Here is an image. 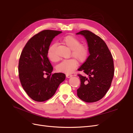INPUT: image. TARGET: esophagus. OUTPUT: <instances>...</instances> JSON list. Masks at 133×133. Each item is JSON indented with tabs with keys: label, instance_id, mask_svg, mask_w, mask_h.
Segmentation results:
<instances>
[{
	"label": "esophagus",
	"instance_id": "34e87169",
	"mask_svg": "<svg viewBox=\"0 0 133 133\" xmlns=\"http://www.w3.org/2000/svg\"><path fill=\"white\" fill-rule=\"evenodd\" d=\"M73 76L72 75H71V74H66V78H70V77H71V76Z\"/></svg>",
	"mask_w": 133,
	"mask_h": 133
}]
</instances>
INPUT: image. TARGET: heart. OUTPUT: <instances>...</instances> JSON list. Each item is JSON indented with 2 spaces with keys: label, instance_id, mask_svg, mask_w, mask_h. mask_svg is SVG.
Listing matches in <instances>:
<instances>
[{
  "label": "heart",
  "instance_id": "b5f03b06",
  "mask_svg": "<svg viewBox=\"0 0 133 133\" xmlns=\"http://www.w3.org/2000/svg\"><path fill=\"white\" fill-rule=\"evenodd\" d=\"M63 42L71 49V55L77 59L80 63H83L89 56V48L85 44H81L80 40L75 36L68 35L63 39ZM57 45L53 44L48 48L47 57L51 62L58 61V57L56 52ZM74 58L64 60L56 66V70L59 73L67 74L73 73L79 65L78 62Z\"/></svg>",
  "mask_w": 133,
  "mask_h": 133
}]
</instances>
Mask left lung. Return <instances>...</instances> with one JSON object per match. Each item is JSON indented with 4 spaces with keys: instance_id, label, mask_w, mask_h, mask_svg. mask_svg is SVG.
<instances>
[{
    "instance_id": "obj_1",
    "label": "left lung",
    "mask_w": 133,
    "mask_h": 133,
    "mask_svg": "<svg viewBox=\"0 0 133 133\" xmlns=\"http://www.w3.org/2000/svg\"><path fill=\"white\" fill-rule=\"evenodd\" d=\"M76 34L85 37L90 53L78 69L85 73L88 77L78 74L81 83L77 95L87 103L97 102L105 96L111 86L114 74L113 59L106 43L99 36L87 30Z\"/></svg>"
}]
</instances>
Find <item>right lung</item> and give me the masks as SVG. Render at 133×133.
I'll list each match as a JSON object with an SVG mask.
<instances>
[{
	"instance_id": "1",
	"label": "right lung",
	"mask_w": 133,
	"mask_h": 133,
	"mask_svg": "<svg viewBox=\"0 0 133 133\" xmlns=\"http://www.w3.org/2000/svg\"><path fill=\"white\" fill-rule=\"evenodd\" d=\"M62 31L44 30L28 41L20 56L19 78L28 95L36 102L46 101L53 96L65 79L62 73H53L47 50L53 39ZM48 75L43 77L44 74Z\"/></svg>"
}]
</instances>
